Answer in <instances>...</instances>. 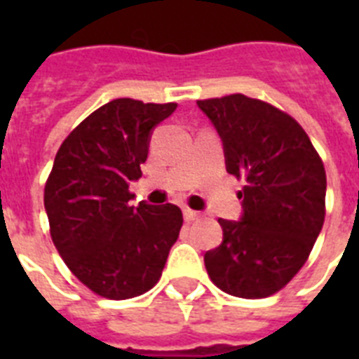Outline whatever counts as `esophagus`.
<instances>
[{
    "label": "esophagus",
    "instance_id": "obj_1",
    "mask_svg": "<svg viewBox=\"0 0 359 359\" xmlns=\"http://www.w3.org/2000/svg\"><path fill=\"white\" fill-rule=\"evenodd\" d=\"M199 218V212L191 210V208H184V219L186 222H194V219Z\"/></svg>",
    "mask_w": 359,
    "mask_h": 359
}]
</instances>
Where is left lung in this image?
I'll return each instance as SVG.
<instances>
[{"mask_svg": "<svg viewBox=\"0 0 359 359\" xmlns=\"http://www.w3.org/2000/svg\"><path fill=\"white\" fill-rule=\"evenodd\" d=\"M218 132L227 173L244 177L238 222L218 219L222 244L205 253L216 287L266 298L294 278L324 224L326 171L300 124L245 95L197 100Z\"/></svg>", "mask_w": 359, "mask_h": 359, "instance_id": "8db88e82", "label": "left lung"}]
</instances>
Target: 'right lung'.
Instances as JSON below:
<instances>
[{"label": "right lung", "mask_w": 359, "mask_h": 359, "mask_svg": "<svg viewBox=\"0 0 359 359\" xmlns=\"http://www.w3.org/2000/svg\"><path fill=\"white\" fill-rule=\"evenodd\" d=\"M175 109L173 102L111 100L81 121L55 154L44 188L53 244L70 272L104 298L152 289L179 238L177 205L134 207L128 191L141 177L152 130Z\"/></svg>", "instance_id": "1"}]
</instances>
